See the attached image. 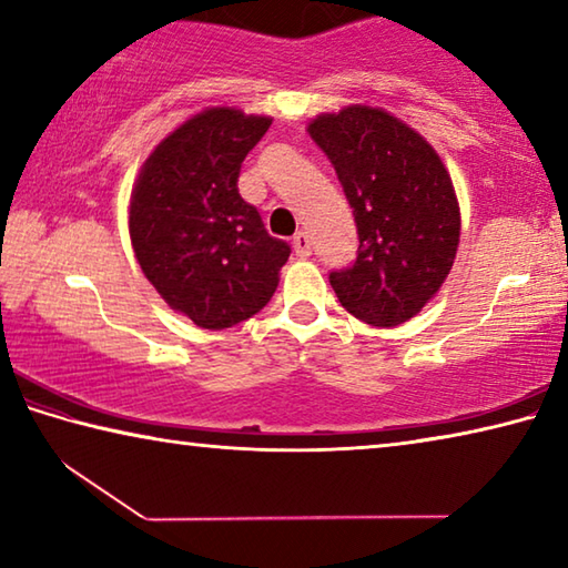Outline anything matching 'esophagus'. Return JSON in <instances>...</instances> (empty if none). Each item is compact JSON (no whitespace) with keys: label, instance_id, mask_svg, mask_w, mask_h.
I'll list each match as a JSON object with an SVG mask.
<instances>
[{"label":"esophagus","instance_id":"obj_1","mask_svg":"<svg viewBox=\"0 0 568 568\" xmlns=\"http://www.w3.org/2000/svg\"><path fill=\"white\" fill-rule=\"evenodd\" d=\"M293 250H295L297 257H311V253H313L311 235H307V233H295V237H293Z\"/></svg>","mask_w":568,"mask_h":568}]
</instances>
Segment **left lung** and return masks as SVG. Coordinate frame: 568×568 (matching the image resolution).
I'll return each mask as SVG.
<instances>
[{
    "label": "left lung",
    "instance_id": "left-lung-1",
    "mask_svg": "<svg viewBox=\"0 0 568 568\" xmlns=\"http://www.w3.org/2000/svg\"><path fill=\"white\" fill-rule=\"evenodd\" d=\"M307 132L333 162L358 227V257L331 273L335 295L378 328L410 321L456 261L460 213L448 170L416 130L365 104L318 114Z\"/></svg>",
    "mask_w": 568,
    "mask_h": 568
}]
</instances>
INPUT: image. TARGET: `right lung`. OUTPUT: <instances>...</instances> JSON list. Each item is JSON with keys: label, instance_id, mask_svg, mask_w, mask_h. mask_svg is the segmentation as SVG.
Wrapping results in <instances>:
<instances>
[{"label": "right lung", "instance_id": "add662e5", "mask_svg": "<svg viewBox=\"0 0 568 568\" xmlns=\"http://www.w3.org/2000/svg\"><path fill=\"white\" fill-rule=\"evenodd\" d=\"M271 122L210 108L170 132L134 182L130 237L142 273L200 328H233L261 313L291 257L237 192L240 165Z\"/></svg>", "mask_w": 568, "mask_h": 568}]
</instances>
